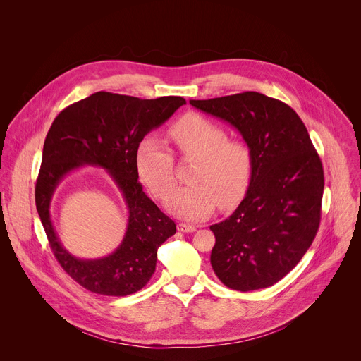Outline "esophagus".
Returning <instances> with one entry per match:
<instances>
[{
	"mask_svg": "<svg viewBox=\"0 0 361 361\" xmlns=\"http://www.w3.org/2000/svg\"><path fill=\"white\" fill-rule=\"evenodd\" d=\"M177 228H178V231H181V233H194V231L197 230V227H195V226L185 224V223H180V224H177Z\"/></svg>",
	"mask_w": 361,
	"mask_h": 361,
	"instance_id": "1",
	"label": "esophagus"
}]
</instances>
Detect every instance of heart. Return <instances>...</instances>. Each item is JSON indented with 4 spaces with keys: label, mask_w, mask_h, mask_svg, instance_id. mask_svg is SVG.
Segmentation results:
<instances>
[{
    "label": "heart",
    "mask_w": 361,
    "mask_h": 361,
    "mask_svg": "<svg viewBox=\"0 0 361 361\" xmlns=\"http://www.w3.org/2000/svg\"><path fill=\"white\" fill-rule=\"evenodd\" d=\"M169 135L183 156L195 159L188 178L191 185L174 188L164 200L169 213L198 221L213 214L217 204L227 209L244 195L252 171L251 152L244 142L227 140L220 126L198 114L180 118ZM135 166L154 195L163 197L174 185L173 156L157 137L141 140Z\"/></svg>",
    "instance_id": "heart-1"
}]
</instances>
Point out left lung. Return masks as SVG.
I'll use <instances>...</instances> for the list:
<instances>
[{
	"label": "left lung",
	"instance_id": "left-lung-1",
	"mask_svg": "<svg viewBox=\"0 0 361 361\" xmlns=\"http://www.w3.org/2000/svg\"><path fill=\"white\" fill-rule=\"evenodd\" d=\"M234 127L252 159L247 192L234 213L210 230V262L228 288L251 291L280 281L312 245L322 214L323 166L297 113L255 91L190 99Z\"/></svg>",
	"mask_w": 361,
	"mask_h": 361
}]
</instances>
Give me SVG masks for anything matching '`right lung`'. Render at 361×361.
Here are the masks:
<instances>
[{
	"label": "right lung",
	"instance_id": "right-lung-1",
	"mask_svg": "<svg viewBox=\"0 0 361 361\" xmlns=\"http://www.w3.org/2000/svg\"><path fill=\"white\" fill-rule=\"evenodd\" d=\"M183 104L181 97L140 99L98 91L68 106L51 126L42 148L35 205L56 259L84 288L123 297L141 290L156 271L157 250L177 228L138 183L135 151L151 130L164 124ZM84 165L106 169L129 210L122 244L101 259L73 256L61 244L49 213L59 183Z\"/></svg>",
	"mask_w": 361,
	"mask_h": 361
}]
</instances>
